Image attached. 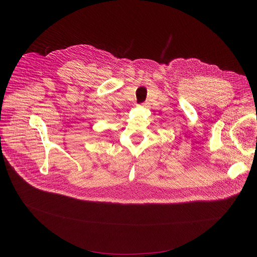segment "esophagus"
Instances as JSON below:
<instances>
[{
    "label": "esophagus",
    "mask_w": 257,
    "mask_h": 257,
    "mask_svg": "<svg viewBox=\"0 0 257 257\" xmlns=\"http://www.w3.org/2000/svg\"><path fill=\"white\" fill-rule=\"evenodd\" d=\"M149 105H150V103H149V102H145V103L143 104V106H144V107H149Z\"/></svg>",
    "instance_id": "esophagus-1"
}]
</instances>
